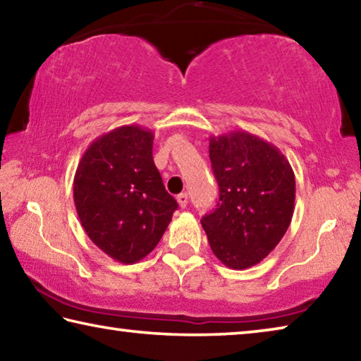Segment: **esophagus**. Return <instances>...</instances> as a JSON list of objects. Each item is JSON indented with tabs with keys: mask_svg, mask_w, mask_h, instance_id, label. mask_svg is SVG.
<instances>
[{
	"mask_svg": "<svg viewBox=\"0 0 361 361\" xmlns=\"http://www.w3.org/2000/svg\"><path fill=\"white\" fill-rule=\"evenodd\" d=\"M176 202H178V205L181 207V209H185V207L188 205V194L186 192H181L176 195Z\"/></svg>",
	"mask_w": 361,
	"mask_h": 361,
	"instance_id": "34e87169",
	"label": "esophagus"
}]
</instances>
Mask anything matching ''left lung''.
I'll use <instances>...</instances> for the list:
<instances>
[{"label":"left lung","instance_id":"1","mask_svg":"<svg viewBox=\"0 0 361 361\" xmlns=\"http://www.w3.org/2000/svg\"><path fill=\"white\" fill-rule=\"evenodd\" d=\"M219 186L216 209L200 223L224 266L258 264L282 240L295 212V172L282 151L245 130L210 137Z\"/></svg>","mask_w":361,"mask_h":361}]
</instances>
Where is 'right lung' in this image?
<instances>
[{
  "label": "right lung",
  "mask_w": 361,
  "mask_h": 361,
  "mask_svg": "<svg viewBox=\"0 0 361 361\" xmlns=\"http://www.w3.org/2000/svg\"><path fill=\"white\" fill-rule=\"evenodd\" d=\"M152 140L154 133L135 124L103 133L85 149L73 180L85 234L122 264L149 255L178 209L152 161Z\"/></svg>",
  "instance_id": "right-lung-1"
}]
</instances>
